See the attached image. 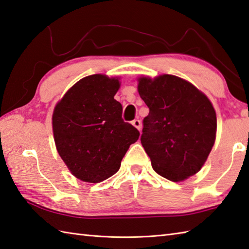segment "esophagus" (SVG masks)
I'll use <instances>...</instances> for the list:
<instances>
[{"label":"esophagus","instance_id":"obj_1","mask_svg":"<svg viewBox=\"0 0 249 249\" xmlns=\"http://www.w3.org/2000/svg\"><path fill=\"white\" fill-rule=\"evenodd\" d=\"M132 124H133L136 129L138 130H141L142 129V124H141V121L139 119H134L133 121H132Z\"/></svg>","mask_w":249,"mask_h":249}]
</instances>
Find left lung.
<instances>
[{
  "label": "left lung",
  "mask_w": 249,
  "mask_h": 249,
  "mask_svg": "<svg viewBox=\"0 0 249 249\" xmlns=\"http://www.w3.org/2000/svg\"><path fill=\"white\" fill-rule=\"evenodd\" d=\"M138 89L149 108L141 143L153 169L172 181L195 175L215 143L217 119L210 100L174 75L140 78Z\"/></svg>",
  "instance_id": "left-lung-1"
}]
</instances>
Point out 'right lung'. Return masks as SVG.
<instances>
[{"label": "right lung", "instance_id": "add662e5", "mask_svg": "<svg viewBox=\"0 0 249 249\" xmlns=\"http://www.w3.org/2000/svg\"><path fill=\"white\" fill-rule=\"evenodd\" d=\"M118 79L95 74L80 79L55 106L53 130L57 150L71 173L100 182L119 170L140 132L124 123L123 105L114 99Z\"/></svg>", "mask_w": 249, "mask_h": 249}]
</instances>
